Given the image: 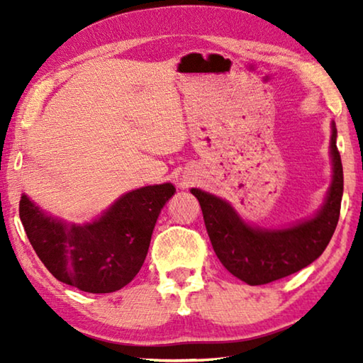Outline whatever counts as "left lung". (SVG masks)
Wrapping results in <instances>:
<instances>
[{
  "instance_id": "8db88e82",
  "label": "left lung",
  "mask_w": 363,
  "mask_h": 363,
  "mask_svg": "<svg viewBox=\"0 0 363 363\" xmlns=\"http://www.w3.org/2000/svg\"><path fill=\"white\" fill-rule=\"evenodd\" d=\"M336 125L331 121V184L314 216L279 229L251 225L219 196L190 189L200 201L213 250L232 275L248 285H264L309 266L333 237L342 199V164L336 147Z\"/></svg>"
}]
</instances>
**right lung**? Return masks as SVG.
Instances as JSON below:
<instances>
[{
  "instance_id": "1",
  "label": "right lung",
  "mask_w": 363,
  "mask_h": 363,
  "mask_svg": "<svg viewBox=\"0 0 363 363\" xmlns=\"http://www.w3.org/2000/svg\"><path fill=\"white\" fill-rule=\"evenodd\" d=\"M174 192L171 182L131 190L84 224L51 216L22 194L19 216L35 253L59 281L112 293L143 267L158 214Z\"/></svg>"
}]
</instances>
